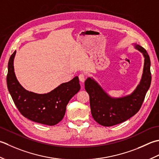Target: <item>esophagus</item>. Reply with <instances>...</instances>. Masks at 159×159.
Returning a JSON list of instances; mask_svg holds the SVG:
<instances>
[{
	"instance_id": "1",
	"label": "esophagus",
	"mask_w": 159,
	"mask_h": 159,
	"mask_svg": "<svg viewBox=\"0 0 159 159\" xmlns=\"http://www.w3.org/2000/svg\"><path fill=\"white\" fill-rule=\"evenodd\" d=\"M79 80H80V81L82 83H83V82H84V81H85V78H86V76L84 75V74H80V75H79Z\"/></svg>"
}]
</instances>
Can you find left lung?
Listing matches in <instances>:
<instances>
[{"label":"left lung","instance_id":"1","mask_svg":"<svg viewBox=\"0 0 159 159\" xmlns=\"http://www.w3.org/2000/svg\"><path fill=\"white\" fill-rule=\"evenodd\" d=\"M134 47L143 54L144 66L141 80L131 94L121 98L110 96L93 77L85 81V89L90 97L91 114L95 121L106 127L121 124L140 110L151 84L150 60L146 50L140 45Z\"/></svg>","mask_w":159,"mask_h":159}]
</instances>
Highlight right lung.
Wrapping results in <instances>:
<instances>
[{
  "label": "right lung",
  "instance_id": "1",
  "mask_svg": "<svg viewBox=\"0 0 159 159\" xmlns=\"http://www.w3.org/2000/svg\"><path fill=\"white\" fill-rule=\"evenodd\" d=\"M15 51L9 58L7 76V88L15 105L25 117L39 124L54 125L62 120L70 99L80 90L76 76L44 94H38L25 89L14 73Z\"/></svg>",
  "mask_w": 159,
  "mask_h": 159
}]
</instances>
